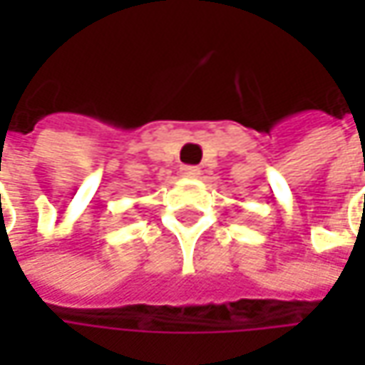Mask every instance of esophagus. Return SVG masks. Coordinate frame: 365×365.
Wrapping results in <instances>:
<instances>
[{
  "label": "esophagus",
  "mask_w": 365,
  "mask_h": 365,
  "mask_svg": "<svg viewBox=\"0 0 365 365\" xmlns=\"http://www.w3.org/2000/svg\"><path fill=\"white\" fill-rule=\"evenodd\" d=\"M199 175H201V170L197 166H182L180 168V176L182 178H197Z\"/></svg>",
  "instance_id": "34e87169"
}]
</instances>
